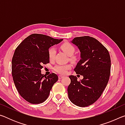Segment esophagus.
<instances>
[{
  "mask_svg": "<svg viewBox=\"0 0 125 125\" xmlns=\"http://www.w3.org/2000/svg\"><path fill=\"white\" fill-rule=\"evenodd\" d=\"M63 77V75H58V78L59 79H62V78Z\"/></svg>",
  "mask_w": 125,
  "mask_h": 125,
  "instance_id": "34e87169",
  "label": "esophagus"
}]
</instances>
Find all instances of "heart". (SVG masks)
<instances>
[{
  "mask_svg": "<svg viewBox=\"0 0 125 125\" xmlns=\"http://www.w3.org/2000/svg\"><path fill=\"white\" fill-rule=\"evenodd\" d=\"M61 48L65 53H66L68 56H72L74 52H75V48L74 46L69 42H64V43L62 44L61 46ZM56 53V49L53 47H51L48 50V57H49L50 60L52 61L54 60ZM70 59L72 61H75L76 60L74 56H71ZM71 68V65L70 64H58L54 67V70L58 73L65 74L67 73V71Z\"/></svg>",
  "mask_w": 125,
  "mask_h": 125,
  "instance_id": "heart-1",
  "label": "heart"
}]
</instances>
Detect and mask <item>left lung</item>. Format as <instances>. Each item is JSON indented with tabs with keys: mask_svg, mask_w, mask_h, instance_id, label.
<instances>
[{
	"mask_svg": "<svg viewBox=\"0 0 125 125\" xmlns=\"http://www.w3.org/2000/svg\"><path fill=\"white\" fill-rule=\"evenodd\" d=\"M72 42L78 46L81 57L74 70L83 79L78 81L76 76H69L68 97L75 105L88 106L100 98L108 83L110 56L106 48L94 37H77Z\"/></svg>",
	"mask_w": 125,
	"mask_h": 125,
	"instance_id": "8db88e82",
	"label": "left lung"
}]
</instances>
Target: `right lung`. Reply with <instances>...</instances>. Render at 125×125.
Segmentation results:
<instances>
[{
	"mask_svg": "<svg viewBox=\"0 0 125 125\" xmlns=\"http://www.w3.org/2000/svg\"><path fill=\"white\" fill-rule=\"evenodd\" d=\"M63 39L33 33L19 45L12 58V75L16 89L29 103L38 104L49 96L58 77L52 73L47 77L41 74L43 64L49 63L48 49Z\"/></svg>",
	"mask_w": 125,
	"mask_h": 125,
	"instance_id": "obj_1",
	"label": "right lung"
}]
</instances>
